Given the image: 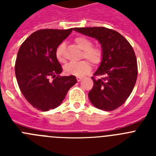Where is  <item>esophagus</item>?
I'll use <instances>...</instances> for the list:
<instances>
[{
	"mask_svg": "<svg viewBox=\"0 0 156 156\" xmlns=\"http://www.w3.org/2000/svg\"><path fill=\"white\" fill-rule=\"evenodd\" d=\"M82 77H80V76H76V80H77V81H78V82H80V81H81L82 80Z\"/></svg>",
	"mask_w": 156,
	"mask_h": 156,
	"instance_id": "esophagus-1",
	"label": "esophagus"
}]
</instances>
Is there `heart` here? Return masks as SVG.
<instances>
[{
    "label": "heart",
    "instance_id": "1",
    "mask_svg": "<svg viewBox=\"0 0 156 156\" xmlns=\"http://www.w3.org/2000/svg\"><path fill=\"white\" fill-rule=\"evenodd\" d=\"M76 46L83 50L81 57L85 58L94 65H98L102 59V51L98 47L92 46V42L87 37H77L74 40ZM65 44L62 43L57 47L55 50V57L60 62H64ZM91 70V65L86 60L79 62H70L65 66L64 71L68 75H73L76 76H83Z\"/></svg>",
    "mask_w": 156,
    "mask_h": 156
}]
</instances>
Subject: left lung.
<instances>
[{
    "instance_id": "obj_1",
    "label": "left lung",
    "mask_w": 156,
    "mask_h": 156,
    "mask_svg": "<svg viewBox=\"0 0 156 156\" xmlns=\"http://www.w3.org/2000/svg\"><path fill=\"white\" fill-rule=\"evenodd\" d=\"M75 31L99 41L102 59L88 94L94 107L112 111L124 104L131 94L137 77V64L133 48L119 33L105 27L74 28Z\"/></svg>"
}]
</instances>
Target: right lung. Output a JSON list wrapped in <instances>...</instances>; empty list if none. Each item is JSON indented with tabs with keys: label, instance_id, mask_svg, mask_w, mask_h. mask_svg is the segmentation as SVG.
I'll return each instance as SVG.
<instances>
[{
	"label": "right lung",
	"instance_id": "right-lung-1",
	"mask_svg": "<svg viewBox=\"0 0 156 156\" xmlns=\"http://www.w3.org/2000/svg\"><path fill=\"white\" fill-rule=\"evenodd\" d=\"M73 30H37L18 51L15 70L19 89L27 101L38 110L57 108L77 82L75 76H60L62 69L55 57L57 47Z\"/></svg>",
	"mask_w": 156,
	"mask_h": 156
}]
</instances>
